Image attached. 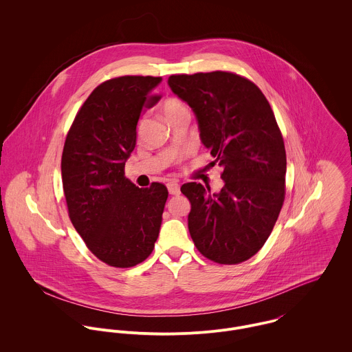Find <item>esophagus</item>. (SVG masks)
Returning <instances> with one entry per match:
<instances>
[{"label":"esophagus","instance_id":"34e87169","mask_svg":"<svg viewBox=\"0 0 352 352\" xmlns=\"http://www.w3.org/2000/svg\"><path fill=\"white\" fill-rule=\"evenodd\" d=\"M166 187H168V191H169L170 195H179L180 194V186L176 182L168 183Z\"/></svg>","mask_w":352,"mask_h":352}]
</instances>
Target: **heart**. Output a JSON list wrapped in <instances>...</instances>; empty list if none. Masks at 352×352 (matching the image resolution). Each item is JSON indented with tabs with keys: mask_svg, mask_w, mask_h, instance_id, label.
Instances as JSON below:
<instances>
[{
	"mask_svg": "<svg viewBox=\"0 0 352 352\" xmlns=\"http://www.w3.org/2000/svg\"><path fill=\"white\" fill-rule=\"evenodd\" d=\"M184 112H188V108L177 100H169L165 102L164 105V113L166 116V119L169 120L170 118H175L177 115H182Z\"/></svg>",
	"mask_w": 352,
	"mask_h": 352,
	"instance_id": "heart-1",
	"label": "heart"
}]
</instances>
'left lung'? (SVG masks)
<instances>
[{
	"mask_svg": "<svg viewBox=\"0 0 352 352\" xmlns=\"http://www.w3.org/2000/svg\"><path fill=\"white\" fill-rule=\"evenodd\" d=\"M168 85L192 108L212 165L223 168L217 194L195 182L180 188L191 203V239L215 263L245 261L270 237L285 201L286 151L271 105L228 72L170 76Z\"/></svg>",
	"mask_w": 352,
	"mask_h": 352,
	"instance_id": "8db88e82",
	"label": "left lung"
}]
</instances>
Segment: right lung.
Instances as JSON below:
<instances>
[{
	"label": "right lung",
	"mask_w": 352,
	"mask_h": 352,
	"mask_svg": "<svg viewBox=\"0 0 352 352\" xmlns=\"http://www.w3.org/2000/svg\"><path fill=\"white\" fill-rule=\"evenodd\" d=\"M161 77L124 76L100 84L82 104L62 153L70 221L89 251L112 267L142 263L157 241L168 190L140 188L124 176L137 123Z\"/></svg>",
	"instance_id": "1"
}]
</instances>
